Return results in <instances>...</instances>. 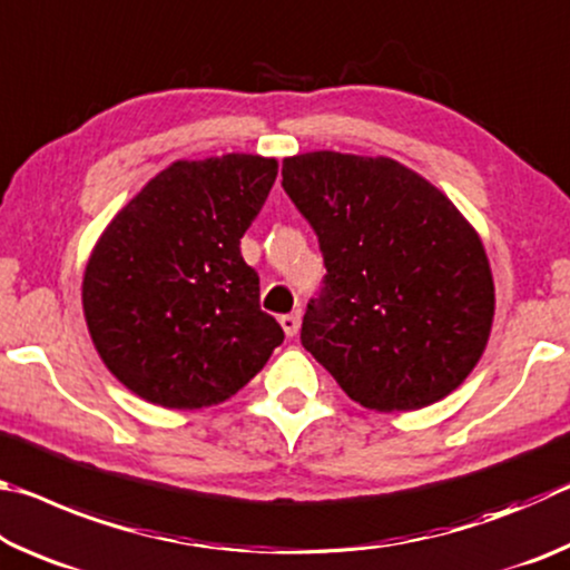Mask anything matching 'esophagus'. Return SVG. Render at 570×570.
Masks as SVG:
<instances>
[{
  "mask_svg": "<svg viewBox=\"0 0 570 570\" xmlns=\"http://www.w3.org/2000/svg\"><path fill=\"white\" fill-rule=\"evenodd\" d=\"M278 322H282L286 336H296V334H298V326H302V314H298V312H294V314H284L282 320H278Z\"/></svg>",
  "mask_w": 570,
  "mask_h": 570,
  "instance_id": "obj_1",
  "label": "esophagus"
}]
</instances>
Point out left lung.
Masks as SVG:
<instances>
[{
	"instance_id": "obj_1",
	"label": "left lung",
	"mask_w": 570,
	"mask_h": 570,
	"mask_svg": "<svg viewBox=\"0 0 570 570\" xmlns=\"http://www.w3.org/2000/svg\"><path fill=\"white\" fill-rule=\"evenodd\" d=\"M282 186L320 238L326 276L302 344L362 407L407 412L448 397L485 352L490 264L445 193L392 158L316 150Z\"/></svg>"
}]
</instances>
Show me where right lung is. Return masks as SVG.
Here are the masks:
<instances>
[{
    "label": "right lung",
    "mask_w": 570,
    "mask_h": 570,
    "mask_svg": "<svg viewBox=\"0 0 570 570\" xmlns=\"http://www.w3.org/2000/svg\"><path fill=\"white\" fill-rule=\"evenodd\" d=\"M276 173L274 158L246 153L178 160L102 230L82 278L85 322L105 366L138 397L210 407L284 342L240 256Z\"/></svg>",
    "instance_id": "obj_1"
}]
</instances>
